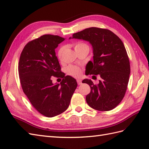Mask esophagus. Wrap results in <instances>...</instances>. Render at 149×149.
I'll use <instances>...</instances> for the list:
<instances>
[{"mask_svg": "<svg viewBox=\"0 0 149 149\" xmlns=\"http://www.w3.org/2000/svg\"><path fill=\"white\" fill-rule=\"evenodd\" d=\"M77 82L78 83V84H81L82 80H81V79H77Z\"/></svg>", "mask_w": 149, "mask_h": 149, "instance_id": "1", "label": "esophagus"}]
</instances>
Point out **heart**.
<instances>
[{"mask_svg": "<svg viewBox=\"0 0 149 149\" xmlns=\"http://www.w3.org/2000/svg\"><path fill=\"white\" fill-rule=\"evenodd\" d=\"M84 46H87V45L84 44V43H77L74 46V49H76L77 48L81 47H84ZM64 50V47H61L60 48V49L58 50V57L59 59H61L62 54H63V52ZM67 72L72 76H74V77H79V75L81 74L82 70L81 69L79 68V67H76V66H69L67 68Z\"/></svg>", "mask_w": 149, "mask_h": 149, "instance_id": "obj_1", "label": "heart"}]
</instances>
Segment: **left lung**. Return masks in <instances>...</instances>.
<instances>
[{"instance_id":"1","label":"left lung","mask_w":149,"mask_h":149,"mask_svg":"<svg viewBox=\"0 0 149 149\" xmlns=\"http://www.w3.org/2000/svg\"><path fill=\"white\" fill-rule=\"evenodd\" d=\"M70 39L90 43L93 61H89L88 75H99L101 77L97 85L91 79L82 81L91 88L86 97V102L91 108L100 111L112 110L123 99L130 74L129 58L122 40L110 30L96 27L74 33Z\"/></svg>"}]
</instances>
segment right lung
Returning <instances> with one entry per match:
<instances>
[{"mask_svg":"<svg viewBox=\"0 0 149 149\" xmlns=\"http://www.w3.org/2000/svg\"><path fill=\"white\" fill-rule=\"evenodd\" d=\"M65 39L44 35L28 43L21 54L18 64L23 92L38 112L53 117L66 110L77 86L75 79L63 75L55 49ZM52 76L64 77L53 84Z\"/></svg>","mask_w":149,"mask_h":149,"instance_id":"add662e5","label":"right lung"}]
</instances>
